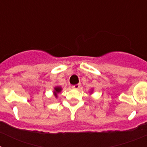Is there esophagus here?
I'll use <instances>...</instances> for the list:
<instances>
[{
  "instance_id": "1",
  "label": "esophagus",
  "mask_w": 147,
  "mask_h": 147,
  "mask_svg": "<svg viewBox=\"0 0 147 147\" xmlns=\"http://www.w3.org/2000/svg\"><path fill=\"white\" fill-rule=\"evenodd\" d=\"M80 88V84H77V85H73L72 86V88H74V89H76V90H78Z\"/></svg>"
}]
</instances>
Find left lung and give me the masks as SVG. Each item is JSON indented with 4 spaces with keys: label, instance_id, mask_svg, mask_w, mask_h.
<instances>
[{
    "label": "left lung",
    "instance_id": "8db88e82",
    "mask_svg": "<svg viewBox=\"0 0 147 147\" xmlns=\"http://www.w3.org/2000/svg\"><path fill=\"white\" fill-rule=\"evenodd\" d=\"M93 89L90 90V94H91V93H93Z\"/></svg>",
    "mask_w": 147,
    "mask_h": 147
}]
</instances>
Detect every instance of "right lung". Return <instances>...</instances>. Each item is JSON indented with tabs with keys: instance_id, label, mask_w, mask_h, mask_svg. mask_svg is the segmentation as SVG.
<instances>
[{
	"instance_id": "add662e5",
	"label": "right lung",
	"mask_w": 147,
	"mask_h": 147,
	"mask_svg": "<svg viewBox=\"0 0 147 147\" xmlns=\"http://www.w3.org/2000/svg\"><path fill=\"white\" fill-rule=\"evenodd\" d=\"M62 88L61 86H56L54 88V91H53V93H54V96L57 98L58 97V94L62 91Z\"/></svg>"
}]
</instances>
